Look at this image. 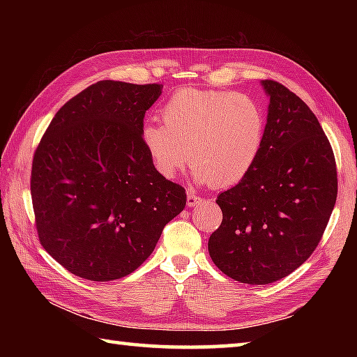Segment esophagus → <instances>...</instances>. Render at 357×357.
Segmentation results:
<instances>
[{
	"mask_svg": "<svg viewBox=\"0 0 357 357\" xmlns=\"http://www.w3.org/2000/svg\"><path fill=\"white\" fill-rule=\"evenodd\" d=\"M200 202H202V197H198L197 193L193 192L187 193V206H195V204H198Z\"/></svg>",
	"mask_w": 357,
	"mask_h": 357,
	"instance_id": "esophagus-1",
	"label": "esophagus"
}]
</instances>
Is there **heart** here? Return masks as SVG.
<instances>
[{
  "label": "heart",
  "instance_id": "heart-1",
  "mask_svg": "<svg viewBox=\"0 0 357 357\" xmlns=\"http://www.w3.org/2000/svg\"><path fill=\"white\" fill-rule=\"evenodd\" d=\"M163 124L142 128L143 148L167 179L190 160L195 178L217 189L234 185L261 155L268 129L264 107L249 94L184 88L162 107Z\"/></svg>",
  "mask_w": 357,
  "mask_h": 357
}]
</instances>
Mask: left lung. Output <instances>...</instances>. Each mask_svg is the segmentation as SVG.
<instances>
[{
  "label": "left lung",
  "instance_id": "obj_1",
  "mask_svg": "<svg viewBox=\"0 0 357 357\" xmlns=\"http://www.w3.org/2000/svg\"><path fill=\"white\" fill-rule=\"evenodd\" d=\"M268 129L253 170L217 197L222 223L208 250L223 274L241 283L280 280L309 258L337 200V167L321 124L304 100L274 80Z\"/></svg>",
  "mask_w": 357,
  "mask_h": 357
}]
</instances>
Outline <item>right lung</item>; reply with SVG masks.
<instances>
[{"instance_id":"add662e5","label":"right lung","mask_w":357,"mask_h":357,"mask_svg":"<svg viewBox=\"0 0 357 357\" xmlns=\"http://www.w3.org/2000/svg\"><path fill=\"white\" fill-rule=\"evenodd\" d=\"M164 84L102 80L59 108L36 148L31 200L44 249L93 282L129 275L185 206L143 148L148 108Z\"/></svg>"}]
</instances>
